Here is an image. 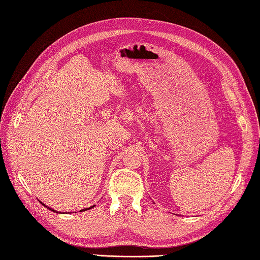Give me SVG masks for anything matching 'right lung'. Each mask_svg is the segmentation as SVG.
Wrapping results in <instances>:
<instances>
[{
    "label": "right lung",
    "instance_id": "add662e5",
    "mask_svg": "<svg viewBox=\"0 0 260 260\" xmlns=\"http://www.w3.org/2000/svg\"><path fill=\"white\" fill-rule=\"evenodd\" d=\"M40 202H41V201H40ZM41 203H42V202H41ZM42 204H43V203H42ZM43 206H45V207H47V206H46V204H43ZM93 207H95V206H92V207H90V208H86V209H82V210H80V212H81V211H86V210H88V209H91V208H93ZM47 208H48L49 210H51V211H53V212H57V213H60V212L56 211V210H53L52 208H49V207H47Z\"/></svg>",
    "mask_w": 260,
    "mask_h": 260
}]
</instances>
